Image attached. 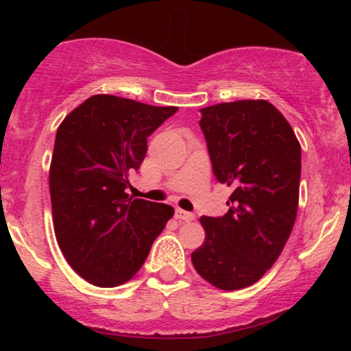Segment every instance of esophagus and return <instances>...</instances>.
Returning a JSON list of instances; mask_svg holds the SVG:
<instances>
[{"label":"esophagus","instance_id":"34e87169","mask_svg":"<svg viewBox=\"0 0 351 351\" xmlns=\"http://www.w3.org/2000/svg\"><path fill=\"white\" fill-rule=\"evenodd\" d=\"M176 217L184 220V222H191V220H195V214L186 213V210L182 209H176Z\"/></svg>","mask_w":351,"mask_h":351}]
</instances>
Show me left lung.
Returning <instances> with one entry per match:
<instances>
[{
	"label": "left lung",
	"instance_id": "1",
	"mask_svg": "<svg viewBox=\"0 0 351 351\" xmlns=\"http://www.w3.org/2000/svg\"><path fill=\"white\" fill-rule=\"evenodd\" d=\"M199 112L215 179L233 186V193L227 214L199 219L206 238L191 262L219 289H243L270 270L294 227L300 143L267 100H237Z\"/></svg>",
	"mask_w": 351,
	"mask_h": 351
}]
</instances>
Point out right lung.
I'll return each mask as SVG.
<instances>
[{
    "label": "right lung",
    "instance_id": "add662e5",
    "mask_svg": "<svg viewBox=\"0 0 351 351\" xmlns=\"http://www.w3.org/2000/svg\"><path fill=\"white\" fill-rule=\"evenodd\" d=\"M177 107H153L97 94L66 114L56 134L49 169L52 222L62 254L90 285L131 280L174 208L126 193L147 137Z\"/></svg>",
    "mask_w": 351,
    "mask_h": 351
}]
</instances>
